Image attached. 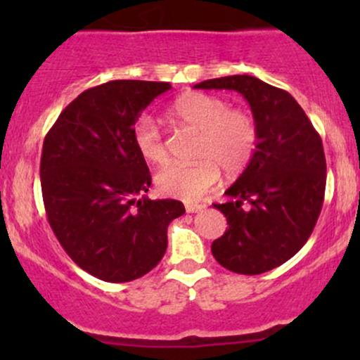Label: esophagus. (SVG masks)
Masks as SVG:
<instances>
[{"label": "esophagus", "instance_id": "obj_1", "mask_svg": "<svg viewBox=\"0 0 360 360\" xmlns=\"http://www.w3.org/2000/svg\"><path fill=\"white\" fill-rule=\"evenodd\" d=\"M205 209V205L203 203H188L186 205V212L190 214H195V212H200V210Z\"/></svg>", "mask_w": 360, "mask_h": 360}]
</instances>
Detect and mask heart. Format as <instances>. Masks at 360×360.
<instances>
[{
  "label": "heart",
  "instance_id": "obj_1",
  "mask_svg": "<svg viewBox=\"0 0 360 360\" xmlns=\"http://www.w3.org/2000/svg\"><path fill=\"white\" fill-rule=\"evenodd\" d=\"M176 125L200 130L195 163H169L155 177L160 193L193 202L203 197L221 176L238 174L249 165L257 148L256 120L244 110H233L221 97L202 92L181 96L167 110ZM134 146L148 163L160 165L167 160L162 130L151 116L144 115L132 130Z\"/></svg>",
  "mask_w": 360,
  "mask_h": 360
}]
</instances>
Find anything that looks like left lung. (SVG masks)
<instances>
[{
    "label": "left lung",
    "mask_w": 360,
    "mask_h": 360,
    "mask_svg": "<svg viewBox=\"0 0 360 360\" xmlns=\"http://www.w3.org/2000/svg\"><path fill=\"white\" fill-rule=\"evenodd\" d=\"M193 89L235 90L256 120V153L214 203L228 228L212 242V256L226 270L259 275L291 259L314 231L326 191L322 139L296 99L256 76L205 79Z\"/></svg>",
    "instance_id": "left-lung-1"
}]
</instances>
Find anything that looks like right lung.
I'll return each instance as SVG.
<instances>
[{
	"instance_id": "add662e5",
	"label": "right lung",
	"mask_w": 360,
	"mask_h": 360,
	"mask_svg": "<svg viewBox=\"0 0 360 360\" xmlns=\"http://www.w3.org/2000/svg\"><path fill=\"white\" fill-rule=\"evenodd\" d=\"M170 83L115 79L85 90L59 115L41 151L46 217L72 261L104 282H130L160 263L177 200H150L146 160L134 146L141 112Z\"/></svg>"
}]
</instances>
